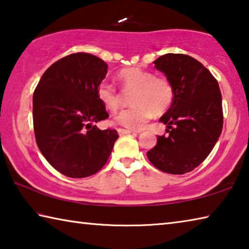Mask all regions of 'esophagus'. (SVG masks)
I'll return each mask as SVG.
<instances>
[{"mask_svg": "<svg viewBox=\"0 0 249 249\" xmlns=\"http://www.w3.org/2000/svg\"><path fill=\"white\" fill-rule=\"evenodd\" d=\"M117 132H119L120 135H127V134H130L132 132L130 130H127V129H124V128H119L117 129Z\"/></svg>", "mask_w": 249, "mask_h": 249, "instance_id": "1", "label": "esophagus"}]
</instances>
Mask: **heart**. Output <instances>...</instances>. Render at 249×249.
I'll use <instances>...</instances> for the list:
<instances>
[{
  "mask_svg": "<svg viewBox=\"0 0 249 249\" xmlns=\"http://www.w3.org/2000/svg\"><path fill=\"white\" fill-rule=\"evenodd\" d=\"M117 79L125 93L130 94L134 107L121 112L114 117L116 124L132 130H141L154 114L165 113L174 101V87L169 80L154 77L149 71L142 68H126L121 70ZM98 96L102 104L111 112H116L122 105V94L111 83L101 82Z\"/></svg>",
  "mask_w": 249,
  "mask_h": 249,
  "instance_id": "b5f03b06",
  "label": "heart"
}]
</instances>
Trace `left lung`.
Wrapping results in <instances>:
<instances>
[{"instance_id":"8db88e82","label":"left lung","mask_w":249,"mask_h":249,"mask_svg":"<svg viewBox=\"0 0 249 249\" xmlns=\"http://www.w3.org/2000/svg\"><path fill=\"white\" fill-rule=\"evenodd\" d=\"M174 87V101L159 122L167 136L147 153L163 172L183 175L196 168L215 146L223 128L222 94L205 67L188 54L166 53L154 61Z\"/></svg>"}]
</instances>
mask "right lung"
I'll return each mask as SVG.
<instances>
[{
    "mask_svg": "<svg viewBox=\"0 0 249 249\" xmlns=\"http://www.w3.org/2000/svg\"><path fill=\"white\" fill-rule=\"evenodd\" d=\"M107 65L93 54L72 53L45 71L33 95L36 142L54 169L70 178L94 175L107 163L119 135L95 123L108 117L98 88Z\"/></svg>",
    "mask_w": 249,
    "mask_h": 249,
    "instance_id": "right-lung-1",
    "label": "right lung"
}]
</instances>
